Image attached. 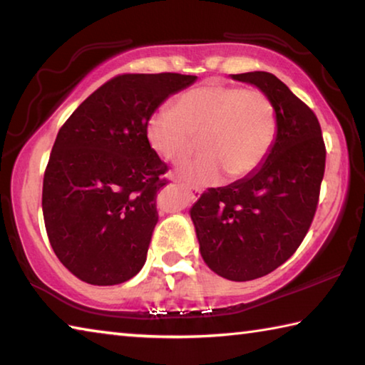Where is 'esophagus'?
Segmentation results:
<instances>
[{
  "label": "esophagus",
  "instance_id": "34e87169",
  "mask_svg": "<svg viewBox=\"0 0 365 365\" xmlns=\"http://www.w3.org/2000/svg\"><path fill=\"white\" fill-rule=\"evenodd\" d=\"M183 188L187 190V193L190 195L191 200H196V197L201 196V190L200 188H191V187H188V185H183Z\"/></svg>",
  "mask_w": 365,
  "mask_h": 365
}]
</instances>
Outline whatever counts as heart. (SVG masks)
<instances>
[{
    "label": "heart",
    "mask_w": 365,
    "mask_h": 365,
    "mask_svg": "<svg viewBox=\"0 0 365 365\" xmlns=\"http://www.w3.org/2000/svg\"><path fill=\"white\" fill-rule=\"evenodd\" d=\"M146 122V141L160 159L182 164L201 140L206 154L178 170L193 183L233 180L261 168L275 145L279 115L270 98L259 90L209 82L177 98Z\"/></svg>",
    "instance_id": "obj_1"
}]
</instances>
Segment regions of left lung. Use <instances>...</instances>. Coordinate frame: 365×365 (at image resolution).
Instances as JSON below:
<instances>
[{"label":"left lung","mask_w":365,"mask_h":365,"mask_svg":"<svg viewBox=\"0 0 365 365\" xmlns=\"http://www.w3.org/2000/svg\"><path fill=\"white\" fill-rule=\"evenodd\" d=\"M230 77L255 85L275 104V145L255 174L205 191L190 217L207 267L248 282L280 267L304 240L319 202L325 145L316 114L274 73Z\"/></svg>","instance_id":"left-lung-1"}]
</instances>
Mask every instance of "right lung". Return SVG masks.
I'll return each mask as SVG.
<instances>
[{"label": "right lung", "instance_id": "add662e5", "mask_svg": "<svg viewBox=\"0 0 365 365\" xmlns=\"http://www.w3.org/2000/svg\"><path fill=\"white\" fill-rule=\"evenodd\" d=\"M182 73H123L91 93L61 127L43 178V217L64 267L98 287L145 265L168 170L146 141V122L196 82Z\"/></svg>", "mask_w": 365, "mask_h": 365}]
</instances>
